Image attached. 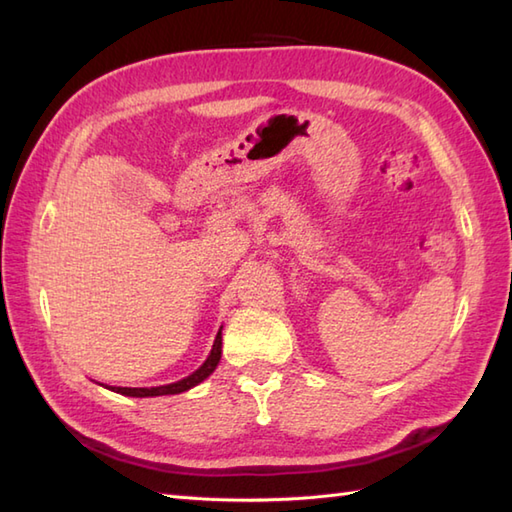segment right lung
<instances>
[{"mask_svg":"<svg viewBox=\"0 0 512 512\" xmlns=\"http://www.w3.org/2000/svg\"><path fill=\"white\" fill-rule=\"evenodd\" d=\"M222 358V330L217 332L215 336V343H213V350L209 354V358L202 363L200 369H195V372L187 378L178 380V383H171V385H162V387H107L116 391V394H123V396H134V398H147V396H169V394H182V391H187L195 385H200L204 378H209L217 363H220Z\"/></svg>","mask_w":512,"mask_h":512,"instance_id":"1","label":"right lung"}]
</instances>
